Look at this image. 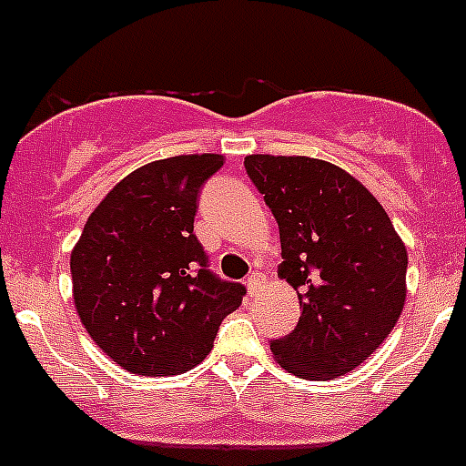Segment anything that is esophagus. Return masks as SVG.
<instances>
[{
  "label": "esophagus",
  "instance_id": "1",
  "mask_svg": "<svg viewBox=\"0 0 466 466\" xmlns=\"http://www.w3.org/2000/svg\"><path fill=\"white\" fill-rule=\"evenodd\" d=\"M245 284L247 289H249V293L258 291V286H261V272H251V275L245 279Z\"/></svg>",
  "mask_w": 466,
  "mask_h": 466
}]
</instances>
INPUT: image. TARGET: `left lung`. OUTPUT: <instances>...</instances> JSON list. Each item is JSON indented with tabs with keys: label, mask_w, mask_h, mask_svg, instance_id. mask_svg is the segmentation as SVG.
Returning <instances> with one entry per match:
<instances>
[{
	"label": "left lung",
	"mask_w": 466,
	"mask_h": 466,
	"mask_svg": "<svg viewBox=\"0 0 466 466\" xmlns=\"http://www.w3.org/2000/svg\"><path fill=\"white\" fill-rule=\"evenodd\" d=\"M275 215L279 275L298 291L300 321L272 339L275 360L309 381L339 379L390 335L407 300V247L365 185L311 157H245Z\"/></svg>",
	"instance_id": "1"
}]
</instances>
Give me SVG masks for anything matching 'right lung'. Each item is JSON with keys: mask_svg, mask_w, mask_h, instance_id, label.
Masks as SVG:
<instances>
[{"mask_svg": "<svg viewBox=\"0 0 466 466\" xmlns=\"http://www.w3.org/2000/svg\"><path fill=\"white\" fill-rule=\"evenodd\" d=\"M221 166V155L140 166L94 208L71 251L80 323L127 372H187L240 307L245 286L212 275L194 236L200 187Z\"/></svg>", "mask_w": 466, "mask_h": 466, "instance_id": "1", "label": "right lung"}]
</instances>
